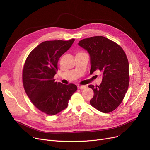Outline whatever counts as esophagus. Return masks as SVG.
<instances>
[{
    "mask_svg": "<svg viewBox=\"0 0 150 150\" xmlns=\"http://www.w3.org/2000/svg\"><path fill=\"white\" fill-rule=\"evenodd\" d=\"M86 88V86H80V85L78 86V88L79 89H85Z\"/></svg>",
    "mask_w": 150,
    "mask_h": 150,
    "instance_id": "34e87169",
    "label": "esophagus"
}]
</instances>
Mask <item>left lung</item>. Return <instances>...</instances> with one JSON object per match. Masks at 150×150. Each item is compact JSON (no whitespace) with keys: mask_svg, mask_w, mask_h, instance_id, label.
Segmentation results:
<instances>
[{"mask_svg":"<svg viewBox=\"0 0 150 150\" xmlns=\"http://www.w3.org/2000/svg\"><path fill=\"white\" fill-rule=\"evenodd\" d=\"M90 56V74L95 71L103 73L99 86L88 87L94 91L91 105L103 112H110L123 100L129 83V63L122 47L103 36H94L81 40L78 43Z\"/></svg>","mask_w":150,"mask_h":150,"instance_id":"8db88e82","label":"left lung"}]
</instances>
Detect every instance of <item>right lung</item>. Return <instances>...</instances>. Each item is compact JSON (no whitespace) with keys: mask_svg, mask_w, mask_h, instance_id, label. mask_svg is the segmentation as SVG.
<instances>
[{"mask_svg":"<svg viewBox=\"0 0 150 150\" xmlns=\"http://www.w3.org/2000/svg\"><path fill=\"white\" fill-rule=\"evenodd\" d=\"M75 40H47L34 48L27 57L22 71L24 88L31 102L38 110L55 115L67 107L77 90L74 84L55 82L54 77L60 57Z\"/></svg>","mask_w":150,"mask_h":150,"instance_id":"obj_1","label":"right lung"}]
</instances>
